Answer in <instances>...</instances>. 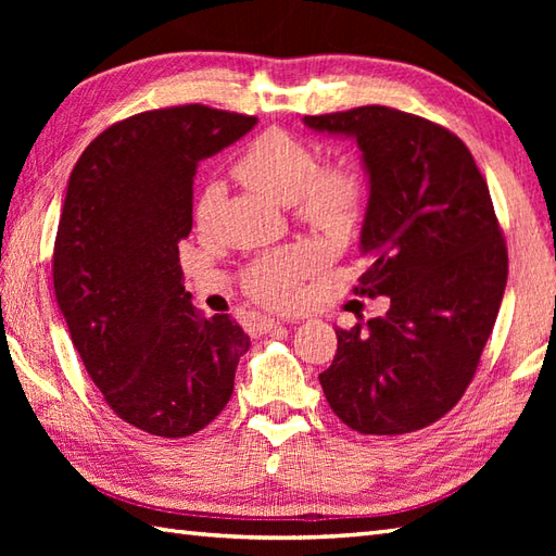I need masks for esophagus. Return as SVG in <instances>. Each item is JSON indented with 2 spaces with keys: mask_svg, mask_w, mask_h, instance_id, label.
<instances>
[{
  "mask_svg": "<svg viewBox=\"0 0 556 556\" xmlns=\"http://www.w3.org/2000/svg\"><path fill=\"white\" fill-rule=\"evenodd\" d=\"M277 327H281V323L275 320V317H267V315L257 317V329H260V332H263V334L271 332V329H277Z\"/></svg>",
  "mask_w": 556,
  "mask_h": 556,
  "instance_id": "34e87169",
  "label": "esophagus"
}]
</instances>
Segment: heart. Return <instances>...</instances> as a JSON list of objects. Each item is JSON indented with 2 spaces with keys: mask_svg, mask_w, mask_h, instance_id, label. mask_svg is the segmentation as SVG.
I'll list each match as a JSON object with an SVG mask.
<instances>
[{
  "mask_svg": "<svg viewBox=\"0 0 556 556\" xmlns=\"http://www.w3.org/2000/svg\"><path fill=\"white\" fill-rule=\"evenodd\" d=\"M233 174L281 205L315 231L346 236L365 212V179L351 162L320 164L311 143L285 128H269L248 143L233 164ZM317 265L311 248H287L255 263L243 277L248 296L265 305H287L299 296L301 281Z\"/></svg>",
  "mask_w": 556,
  "mask_h": 556,
  "instance_id": "b5f03b06",
  "label": "heart"
}]
</instances>
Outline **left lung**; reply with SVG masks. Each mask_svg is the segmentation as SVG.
<instances>
[{
  "mask_svg": "<svg viewBox=\"0 0 556 556\" xmlns=\"http://www.w3.org/2000/svg\"><path fill=\"white\" fill-rule=\"evenodd\" d=\"M353 136L370 174L358 296L387 315L337 329L320 372L329 406L361 434L428 428L464 396L497 320L509 255L490 188L448 128L382 104L305 116Z\"/></svg>",
  "mask_w": 556,
  "mask_h": 556,
  "instance_id": "8db88e82",
  "label": "left lung"
}]
</instances>
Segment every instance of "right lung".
<instances>
[{"label": "right lung", "instance_id": "1", "mask_svg": "<svg viewBox=\"0 0 556 556\" xmlns=\"http://www.w3.org/2000/svg\"><path fill=\"white\" fill-rule=\"evenodd\" d=\"M255 116L205 104L112 124L71 172L54 239L56 303L90 380L124 422L179 440L229 404L251 337L205 317L184 289L179 241L193 227L198 162Z\"/></svg>", "mask_w": 556, "mask_h": 556}]
</instances>
